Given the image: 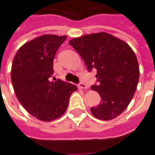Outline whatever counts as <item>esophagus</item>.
<instances>
[{
  "mask_svg": "<svg viewBox=\"0 0 155 155\" xmlns=\"http://www.w3.org/2000/svg\"><path fill=\"white\" fill-rule=\"evenodd\" d=\"M79 88H81V89H83V90H86V89L88 88V86L87 85H85V83H83V82H81L80 84H79Z\"/></svg>",
  "mask_w": 155,
  "mask_h": 155,
  "instance_id": "34e87169",
  "label": "esophagus"
}]
</instances>
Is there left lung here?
<instances>
[{"label":"left lung","mask_w":155,"mask_h":155,"mask_svg":"<svg viewBox=\"0 0 155 155\" xmlns=\"http://www.w3.org/2000/svg\"><path fill=\"white\" fill-rule=\"evenodd\" d=\"M69 44L79 53L88 71L96 69L97 85L92 91L100 94L101 102L91 108L101 120H111L130 103L139 79L137 57L128 44L107 32H97L75 38Z\"/></svg>","instance_id":"left-lung-1"}]
</instances>
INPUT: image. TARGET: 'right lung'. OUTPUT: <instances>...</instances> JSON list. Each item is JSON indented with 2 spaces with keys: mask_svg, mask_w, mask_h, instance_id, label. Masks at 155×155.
<instances>
[{
  "mask_svg": "<svg viewBox=\"0 0 155 155\" xmlns=\"http://www.w3.org/2000/svg\"><path fill=\"white\" fill-rule=\"evenodd\" d=\"M66 36L44 34L23 44L15 55L11 77L22 107L33 117L50 122L65 112L76 85L61 80L49 81L55 54Z\"/></svg>",
  "mask_w": 155,
  "mask_h": 155,
  "instance_id": "right-lung-1",
  "label": "right lung"
}]
</instances>
